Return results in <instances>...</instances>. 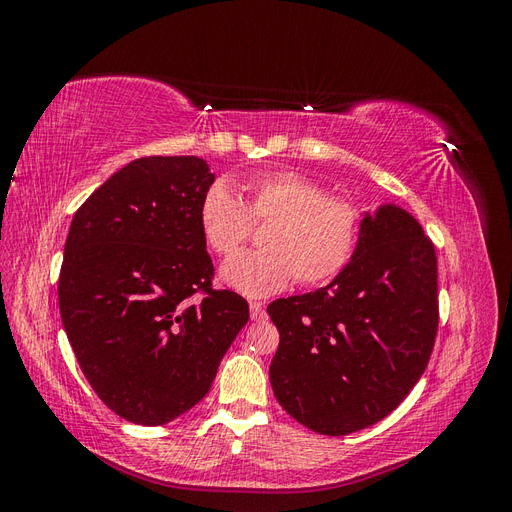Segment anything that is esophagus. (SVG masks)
Returning a JSON list of instances; mask_svg holds the SVG:
<instances>
[{"mask_svg": "<svg viewBox=\"0 0 512 512\" xmlns=\"http://www.w3.org/2000/svg\"><path fill=\"white\" fill-rule=\"evenodd\" d=\"M250 316L254 322L265 320V307H262V303H258V301L250 303Z\"/></svg>", "mask_w": 512, "mask_h": 512, "instance_id": "34e87169", "label": "esophagus"}]
</instances>
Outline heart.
I'll return each mask as SVG.
<instances>
[{
	"instance_id": "heart-1",
	"label": "heart",
	"mask_w": 512,
	"mask_h": 512,
	"mask_svg": "<svg viewBox=\"0 0 512 512\" xmlns=\"http://www.w3.org/2000/svg\"><path fill=\"white\" fill-rule=\"evenodd\" d=\"M241 196L222 179L213 181L198 207L203 239L218 256H231L265 223L262 251L232 257L222 282L245 297H269L294 282L320 286L342 273L361 237V211L354 203L324 194L297 170H265L241 183Z\"/></svg>"
}]
</instances>
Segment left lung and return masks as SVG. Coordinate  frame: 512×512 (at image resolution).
Here are the masks:
<instances>
[{
  "mask_svg": "<svg viewBox=\"0 0 512 512\" xmlns=\"http://www.w3.org/2000/svg\"><path fill=\"white\" fill-rule=\"evenodd\" d=\"M280 331L269 378L280 406L322 436L389 416L423 376L438 333L436 247L408 211L365 213L348 267L273 301Z\"/></svg>",
  "mask_w": 512,
  "mask_h": 512,
  "instance_id": "1",
  "label": "left lung"
}]
</instances>
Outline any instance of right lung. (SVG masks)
<instances>
[{
  "instance_id": "1",
  "label": "right lung",
  "mask_w": 512,
  "mask_h": 512,
  "mask_svg": "<svg viewBox=\"0 0 512 512\" xmlns=\"http://www.w3.org/2000/svg\"><path fill=\"white\" fill-rule=\"evenodd\" d=\"M213 173L196 156L123 166L74 213L59 314L96 395L136 425H164L203 399L250 305L215 290L198 207Z\"/></svg>"
}]
</instances>
